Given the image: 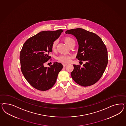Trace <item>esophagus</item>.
<instances>
[{
  "label": "esophagus",
  "mask_w": 126,
  "mask_h": 126,
  "mask_svg": "<svg viewBox=\"0 0 126 126\" xmlns=\"http://www.w3.org/2000/svg\"><path fill=\"white\" fill-rule=\"evenodd\" d=\"M67 65V64H63V65L64 67H65V66H66Z\"/></svg>",
  "instance_id": "esophagus-1"
}]
</instances>
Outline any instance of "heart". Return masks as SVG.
Returning a JSON list of instances; mask_svg holds the SVG:
<instances>
[{
    "mask_svg": "<svg viewBox=\"0 0 126 126\" xmlns=\"http://www.w3.org/2000/svg\"><path fill=\"white\" fill-rule=\"evenodd\" d=\"M64 41L65 43L69 46H71L73 44H75V41L73 38L69 37V36H66L64 38ZM57 41H54L52 45H51V49L53 51H54L57 46ZM57 60L59 62H61L62 63H68L69 62L71 61V57L69 55H61L57 58Z\"/></svg>",
    "mask_w": 126,
    "mask_h": 126,
    "instance_id": "obj_1",
    "label": "heart"
}]
</instances>
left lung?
Wrapping results in <instances>:
<instances>
[{
  "label": "left lung",
  "mask_w": 126,
  "mask_h": 126,
  "mask_svg": "<svg viewBox=\"0 0 126 126\" xmlns=\"http://www.w3.org/2000/svg\"><path fill=\"white\" fill-rule=\"evenodd\" d=\"M65 33L73 34L76 38L79 44L76 58L85 61L83 67L73 65L71 73L73 80L84 87L95 84L103 75L108 64L105 45L97 34L81 28L67 30Z\"/></svg>",
  "instance_id": "1"
}]
</instances>
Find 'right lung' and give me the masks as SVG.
<instances>
[{"label": "right lung", "instance_id": "add662e5", "mask_svg": "<svg viewBox=\"0 0 126 126\" xmlns=\"http://www.w3.org/2000/svg\"><path fill=\"white\" fill-rule=\"evenodd\" d=\"M62 30L43 31L28 39L20 53L21 70L29 83L34 88L45 91L55 83L63 68L61 63L55 62L49 67L44 65L51 59V45L59 37Z\"/></svg>", "mask_w": 126, "mask_h": 126}]
</instances>
